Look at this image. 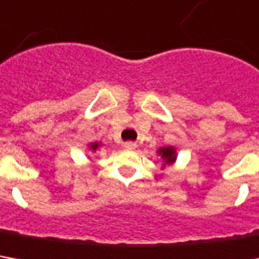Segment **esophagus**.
<instances>
[{
    "mask_svg": "<svg viewBox=\"0 0 259 259\" xmlns=\"http://www.w3.org/2000/svg\"><path fill=\"white\" fill-rule=\"evenodd\" d=\"M124 148L128 151H133L137 148V144H135V142H125V144H124Z\"/></svg>",
    "mask_w": 259,
    "mask_h": 259,
    "instance_id": "obj_1",
    "label": "esophagus"
}]
</instances>
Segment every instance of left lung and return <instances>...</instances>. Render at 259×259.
Here are the masks:
<instances>
[{
    "label": "left lung",
    "instance_id": "1",
    "mask_svg": "<svg viewBox=\"0 0 259 259\" xmlns=\"http://www.w3.org/2000/svg\"><path fill=\"white\" fill-rule=\"evenodd\" d=\"M157 154L161 157L162 159V169L165 168V166L169 165H174L175 161H177V157H178V154H177V148L175 147H161V148H158Z\"/></svg>",
    "mask_w": 259,
    "mask_h": 259
}]
</instances>
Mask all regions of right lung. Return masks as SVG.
I'll use <instances>...</instances> for the list:
<instances>
[{"label": "right lung", "mask_w": 259, "mask_h": 259, "mask_svg": "<svg viewBox=\"0 0 259 259\" xmlns=\"http://www.w3.org/2000/svg\"><path fill=\"white\" fill-rule=\"evenodd\" d=\"M104 147V144L100 141H95V142H91V144H88L87 145V148H88V151H91V152H95L97 150H100V148H102Z\"/></svg>", "instance_id": "right-lung-1"}]
</instances>
